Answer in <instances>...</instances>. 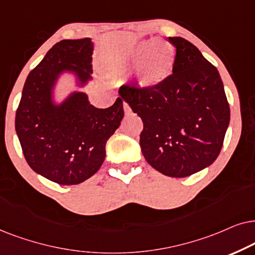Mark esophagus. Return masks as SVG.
Returning a JSON list of instances; mask_svg holds the SVG:
<instances>
[{"instance_id":"1","label":"esophagus","mask_w":255,"mask_h":255,"mask_svg":"<svg viewBox=\"0 0 255 255\" xmlns=\"http://www.w3.org/2000/svg\"><path fill=\"white\" fill-rule=\"evenodd\" d=\"M124 110H125V113L126 114H130L131 113V110H130L129 105H128L127 103H124Z\"/></svg>"}]
</instances>
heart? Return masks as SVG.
Returning <instances> with one entry per match:
<instances>
[{
  "instance_id": "b5f03b06",
  "label": "heart",
  "mask_w": 255,
  "mask_h": 255,
  "mask_svg": "<svg viewBox=\"0 0 255 255\" xmlns=\"http://www.w3.org/2000/svg\"><path fill=\"white\" fill-rule=\"evenodd\" d=\"M176 62V50L172 44L157 39L137 43L125 59V66H138L137 83L145 88L155 87L170 76Z\"/></svg>"
}]
</instances>
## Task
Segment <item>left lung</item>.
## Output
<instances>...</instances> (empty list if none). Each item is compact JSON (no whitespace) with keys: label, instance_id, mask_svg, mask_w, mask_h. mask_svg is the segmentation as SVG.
<instances>
[{"label":"left lung","instance_id":"1","mask_svg":"<svg viewBox=\"0 0 255 255\" xmlns=\"http://www.w3.org/2000/svg\"><path fill=\"white\" fill-rule=\"evenodd\" d=\"M172 74L151 88L124 85L122 99L143 122L140 145L145 161L169 177H188L211 165L222 150L230 106L218 70L182 37Z\"/></svg>","mask_w":255,"mask_h":255}]
</instances>
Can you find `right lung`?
Returning <instances> with one entry per match:
<instances>
[{
    "label": "right lung",
    "instance_id": "obj_1",
    "mask_svg": "<svg viewBox=\"0 0 255 255\" xmlns=\"http://www.w3.org/2000/svg\"><path fill=\"white\" fill-rule=\"evenodd\" d=\"M92 54L91 38L54 44L29 73L16 111L15 129L30 168L60 185L79 184L99 170L125 114L120 98L108 108L94 107L84 92L54 103L63 73L73 74L79 87L92 80Z\"/></svg>",
    "mask_w": 255,
    "mask_h": 255
}]
</instances>
